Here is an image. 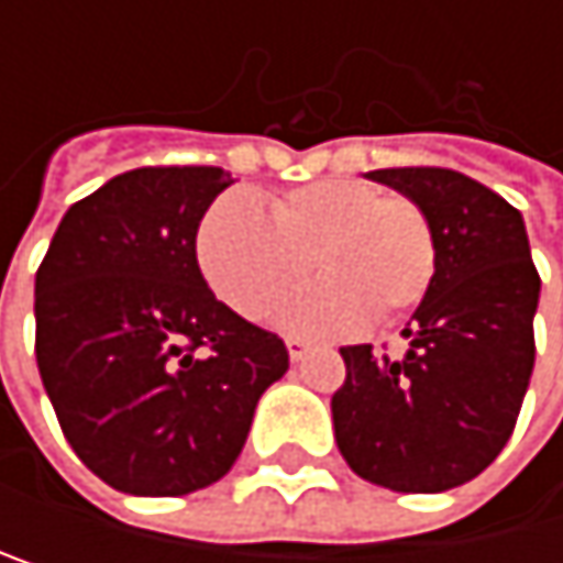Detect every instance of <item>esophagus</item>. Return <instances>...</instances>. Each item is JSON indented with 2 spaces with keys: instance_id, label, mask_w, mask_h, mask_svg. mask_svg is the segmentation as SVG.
I'll use <instances>...</instances> for the list:
<instances>
[{
  "instance_id": "34e87169",
  "label": "esophagus",
  "mask_w": 563,
  "mask_h": 563,
  "mask_svg": "<svg viewBox=\"0 0 563 563\" xmlns=\"http://www.w3.org/2000/svg\"><path fill=\"white\" fill-rule=\"evenodd\" d=\"M285 345H288V358H291V362H301V358L308 355V349H312V342H308V339H298V335H288Z\"/></svg>"
}]
</instances>
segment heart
Segmentation results:
<instances>
[{"instance_id":"1","label":"heart","mask_w":563,"mask_h":563,"mask_svg":"<svg viewBox=\"0 0 563 563\" xmlns=\"http://www.w3.org/2000/svg\"><path fill=\"white\" fill-rule=\"evenodd\" d=\"M312 268L325 278L291 298L278 322L291 332L335 335L365 316L389 322L423 301L437 275V238L427 211L402 194L362 180L291 187L268 214L224 198L198 231V265L221 301L244 319H265Z\"/></svg>"}]
</instances>
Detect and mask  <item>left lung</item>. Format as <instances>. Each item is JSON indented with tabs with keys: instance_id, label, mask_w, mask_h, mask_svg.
<instances>
[{
	"instance_id": "obj_1",
	"label": "left lung",
	"mask_w": 563,
	"mask_h": 563,
	"mask_svg": "<svg viewBox=\"0 0 563 563\" xmlns=\"http://www.w3.org/2000/svg\"><path fill=\"white\" fill-rule=\"evenodd\" d=\"M427 211L437 275L402 329V355L345 345L332 396L345 463L396 494H443L481 476L507 446L533 373L541 275L523 218L500 194L446 167H386Z\"/></svg>"
}]
</instances>
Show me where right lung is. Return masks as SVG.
<instances>
[{"instance_id": "add662e5", "label": "right lung", "mask_w": 563, "mask_h": 563, "mask_svg": "<svg viewBox=\"0 0 563 563\" xmlns=\"http://www.w3.org/2000/svg\"><path fill=\"white\" fill-rule=\"evenodd\" d=\"M221 167H136L76 201L36 272V362L73 453L133 497L234 466L288 349L214 298L198 228Z\"/></svg>"}]
</instances>
